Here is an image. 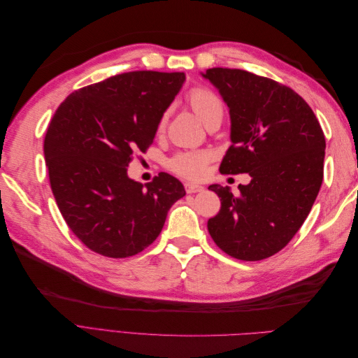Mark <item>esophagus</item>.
Segmentation results:
<instances>
[{"label":"esophagus","instance_id":"esophagus-1","mask_svg":"<svg viewBox=\"0 0 358 358\" xmlns=\"http://www.w3.org/2000/svg\"><path fill=\"white\" fill-rule=\"evenodd\" d=\"M204 188L201 185H199V183H194V182H187L185 183V191L188 194H192V192H201Z\"/></svg>","mask_w":358,"mask_h":358}]
</instances>
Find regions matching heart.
<instances>
[{"instance_id":"b5f03b06","label":"heart","mask_w":358,"mask_h":358,"mask_svg":"<svg viewBox=\"0 0 358 358\" xmlns=\"http://www.w3.org/2000/svg\"><path fill=\"white\" fill-rule=\"evenodd\" d=\"M188 103L200 121L208 127L212 122L222 121L224 106L216 94L204 88H196L188 94ZM166 125V116L161 119L159 129ZM210 159L209 152H182L170 161V169L189 179H200L206 173V166Z\"/></svg>"}]
</instances>
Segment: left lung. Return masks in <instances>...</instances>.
<instances>
[{"instance_id": "obj_1", "label": "left lung", "mask_w": 358, "mask_h": 358, "mask_svg": "<svg viewBox=\"0 0 358 358\" xmlns=\"http://www.w3.org/2000/svg\"><path fill=\"white\" fill-rule=\"evenodd\" d=\"M230 112V142L220 170L251 182L209 187L221 210L208 221L224 252L258 262L279 252L305 222L322 183L326 138L308 103L288 86L245 70L209 69Z\"/></svg>"}]
</instances>
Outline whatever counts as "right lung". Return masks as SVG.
Masks as SVG:
<instances>
[{"label": "right lung", "instance_id": "1", "mask_svg": "<svg viewBox=\"0 0 358 358\" xmlns=\"http://www.w3.org/2000/svg\"><path fill=\"white\" fill-rule=\"evenodd\" d=\"M183 82V73L117 74L74 91L53 115L45 137L50 188L70 230L94 252H142L185 196L169 173L146 188L127 173L134 152L152 143Z\"/></svg>", "mask_w": 358, "mask_h": 358}]
</instances>
